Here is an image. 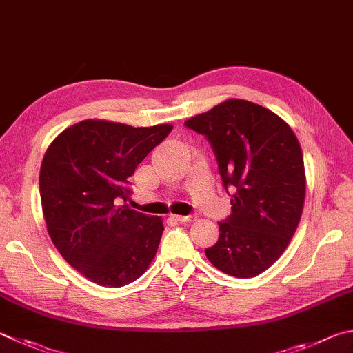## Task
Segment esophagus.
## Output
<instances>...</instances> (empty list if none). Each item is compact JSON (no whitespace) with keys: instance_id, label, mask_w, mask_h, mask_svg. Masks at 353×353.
Segmentation results:
<instances>
[{"instance_id":"1","label":"esophagus","mask_w":353,"mask_h":353,"mask_svg":"<svg viewBox=\"0 0 353 353\" xmlns=\"http://www.w3.org/2000/svg\"><path fill=\"white\" fill-rule=\"evenodd\" d=\"M172 219H176L177 222H193L196 219L194 214H188V216H172Z\"/></svg>"}]
</instances>
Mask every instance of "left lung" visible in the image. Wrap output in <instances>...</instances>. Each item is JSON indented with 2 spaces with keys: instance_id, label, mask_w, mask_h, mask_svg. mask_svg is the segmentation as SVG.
I'll return each instance as SVG.
<instances>
[{
  "instance_id": "left-lung-1",
  "label": "left lung",
  "mask_w": 353,
  "mask_h": 353,
  "mask_svg": "<svg viewBox=\"0 0 353 353\" xmlns=\"http://www.w3.org/2000/svg\"><path fill=\"white\" fill-rule=\"evenodd\" d=\"M208 140L232 214L219 222L208 261L236 278L265 272L284 253L303 214L305 172L292 128L252 101L230 99L185 121Z\"/></svg>"
}]
</instances>
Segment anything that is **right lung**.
Masks as SVG:
<instances>
[{
  "mask_svg": "<svg viewBox=\"0 0 353 353\" xmlns=\"http://www.w3.org/2000/svg\"><path fill=\"white\" fill-rule=\"evenodd\" d=\"M171 130V125L134 128L83 120L49 145L40 170L48 233L69 265L92 283L126 285L154 259L162 219L120 201L131 196L137 165Z\"/></svg>",
  "mask_w": 353,
  "mask_h": 353,
  "instance_id": "obj_1",
  "label": "right lung"
}]
</instances>
